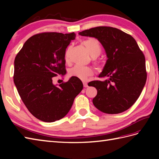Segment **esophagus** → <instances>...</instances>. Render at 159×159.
<instances>
[{"label":"esophagus","instance_id":"esophagus-1","mask_svg":"<svg viewBox=\"0 0 159 159\" xmlns=\"http://www.w3.org/2000/svg\"><path fill=\"white\" fill-rule=\"evenodd\" d=\"M83 86L84 87H87L88 85H87V83L86 82H83Z\"/></svg>","mask_w":159,"mask_h":159}]
</instances>
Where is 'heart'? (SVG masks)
Masks as SVG:
<instances>
[{
	"label": "heart",
	"instance_id": "1",
	"mask_svg": "<svg viewBox=\"0 0 159 159\" xmlns=\"http://www.w3.org/2000/svg\"><path fill=\"white\" fill-rule=\"evenodd\" d=\"M84 45L86 47L87 51L89 52V55L93 58L98 57L101 52H102V46H101L100 42L96 39H88L83 42ZM71 50V46H70L65 53V59L66 61L69 59V55ZM94 63L98 67H100V63L97 61H94ZM94 73V71L90 67L83 66L80 65H76L72 68L70 69L68 74L70 76L75 77L76 79L86 80L89 77L92 76Z\"/></svg>",
	"mask_w": 159,
	"mask_h": 159
}]
</instances>
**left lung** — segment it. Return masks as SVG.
<instances>
[{"mask_svg": "<svg viewBox=\"0 0 159 159\" xmlns=\"http://www.w3.org/2000/svg\"><path fill=\"white\" fill-rule=\"evenodd\" d=\"M79 34L96 38L105 49L108 57L99 75L108 79L88 83L98 92L93 99V105L108 114L126 111L139 97L147 79L145 56L135 39L111 26H97Z\"/></svg>", "mask_w": 159, "mask_h": 159, "instance_id": "1", "label": "left lung"}]
</instances>
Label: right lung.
<instances>
[{"label": "right lung", "instance_id": "right-lung-1", "mask_svg": "<svg viewBox=\"0 0 159 159\" xmlns=\"http://www.w3.org/2000/svg\"><path fill=\"white\" fill-rule=\"evenodd\" d=\"M74 33H38L26 40L14 61L13 81L22 102L38 120L53 122L65 117L83 88L75 77L57 86L53 77L66 73L65 53Z\"/></svg>", "mask_w": 159, "mask_h": 159}]
</instances>
